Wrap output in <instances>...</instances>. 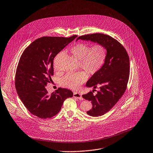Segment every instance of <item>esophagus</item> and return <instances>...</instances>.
Instances as JSON below:
<instances>
[{
  "instance_id": "1",
  "label": "esophagus",
  "mask_w": 153,
  "mask_h": 153,
  "mask_svg": "<svg viewBox=\"0 0 153 153\" xmlns=\"http://www.w3.org/2000/svg\"><path fill=\"white\" fill-rule=\"evenodd\" d=\"M74 97H75V98H76V99H79V100H83V98L82 97L81 94L78 93H76V92H75V93H74Z\"/></svg>"
}]
</instances>
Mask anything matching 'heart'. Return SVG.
Here are the masks:
<instances>
[{"instance_id": "heart-1", "label": "heart", "mask_w": 153, "mask_h": 153, "mask_svg": "<svg viewBox=\"0 0 153 153\" xmlns=\"http://www.w3.org/2000/svg\"><path fill=\"white\" fill-rule=\"evenodd\" d=\"M69 52L79 61V66L90 75L96 74L102 68L107 55L106 48L100 44H96L91 47L88 44L79 43L71 47ZM62 55L63 53L60 52L56 56L54 60L55 68L56 60ZM87 78V74L84 71L69 73L62 78V84L65 87L76 89L84 83Z\"/></svg>"}]
</instances>
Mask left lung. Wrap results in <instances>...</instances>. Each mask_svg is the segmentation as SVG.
<instances>
[{"mask_svg": "<svg viewBox=\"0 0 153 153\" xmlns=\"http://www.w3.org/2000/svg\"><path fill=\"white\" fill-rule=\"evenodd\" d=\"M78 39L97 43L106 50L105 63L85 85L94 89L99 86L100 90L95 96L91 91L82 96L92 103V108L87 112V114L92 117L102 116L114 107L126 90L130 74L128 56L119 42L107 35L90 34L79 36L76 41Z\"/></svg>", "mask_w": 153, "mask_h": 153, "instance_id": "left-lung-1", "label": "left lung"}]
</instances>
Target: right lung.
I'll list each match as a JSON object with an SVG mask.
<instances>
[{
	"instance_id": "obj_1",
	"label": "right lung",
	"mask_w": 153,
	"mask_h": 153,
	"mask_svg": "<svg viewBox=\"0 0 153 153\" xmlns=\"http://www.w3.org/2000/svg\"><path fill=\"white\" fill-rule=\"evenodd\" d=\"M76 37H42L23 51L15 84L20 99L32 114L42 119L51 118L59 112L65 99L73 96L70 90L62 88L48 94L45 87L54 74V57Z\"/></svg>"
}]
</instances>
